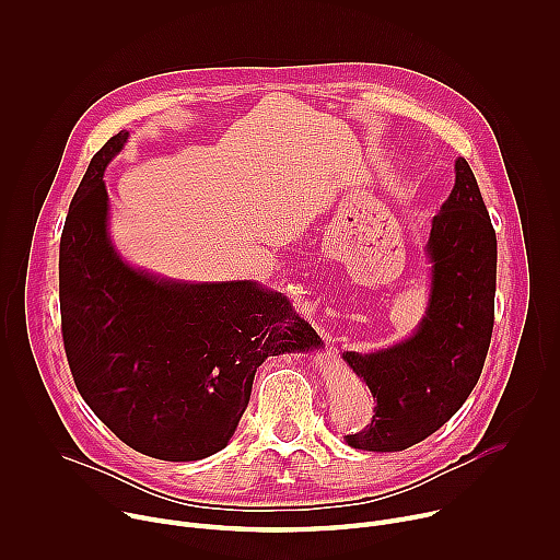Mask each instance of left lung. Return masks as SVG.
<instances>
[{"instance_id":"1","label":"left lung","mask_w":560,"mask_h":560,"mask_svg":"<svg viewBox=\"0 0 560 560\" xmlns=\"http://www.w3.org/2000/svg\"><path fill=\"white\" fill-rule=\"evenodd\" d=\"M454 175L425 244L430 299L419 326L383 350L341 354L376 398L372 423L346 436L354 450L401 452L428 439L481 376L494 328L497 232L463 156Z\"/></svg>"}]
</instances>
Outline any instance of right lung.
Returning <instances> with one entry per match:
<instances>
[{
    "label": "right lung",
    "instance_id": "1",
    "mask_svg": "<svg viewBox=\"0 0 560 560\" xmlns=\"http://www.w3.org/2000/svg\"><path fill=\"white\" fill-rule=\"evenodd\" d=\"M91 159L59 244L61 335L74 385L126 445L162 460L223 450L268 357L322 348L292 301L257 281H177L130 266L108 232L104 171Z\"/></svg>",
    "mask_w": 560,
    "mask_h": 560
}]
</instances>
